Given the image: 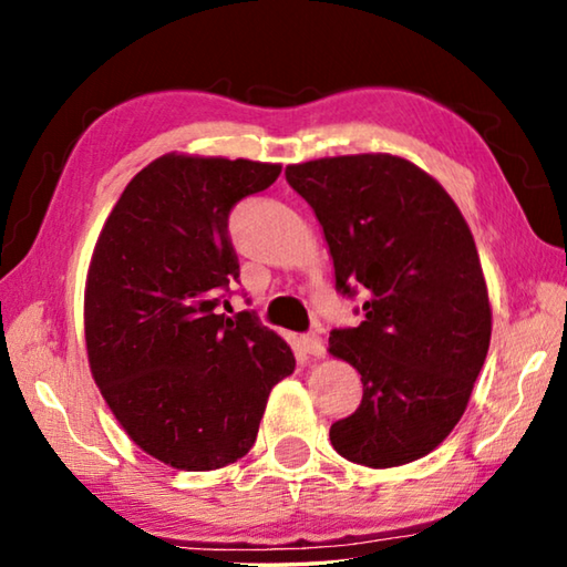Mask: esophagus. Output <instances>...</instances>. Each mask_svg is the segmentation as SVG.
<instances>
[{"mask_svg": "<svg viewBox=\"0 0 567 567\" xmlns=\"http://www.w3.org/2000/svg\"><path fill=\"white\" fill-rule=\"evenodd\" d=\"M300 348L307 354H312V358H322V354H324V342H322L320 334H302Z\"/></svg>", "mask_w": 567, "mask_h": 567, "instance_id": "esophagus-1", "label": "esophagus"}]
</instances>
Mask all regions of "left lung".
I'll return each mask as SVG.
<instances>
[{
  "instance_id": "left-lung-1",
  "label": "left lung",
  "mask_w": 567,
  "mask_h": 567,
  "mask_svg": "<svg viewBox=\"0 0 567 567\" xmlns=\"http://www.w3.org/2000/svg\"><path fill=\"white\" fill-rule=\"evenodd\" d=\"M328 243L334 285L364 287V320L332 330V358L360 372L362 400L330 427L364 467L425 457L453 433L493 332L473 233L453 197L415 162L368 152L287 165Z\"/></svg>"
}]
</instances>
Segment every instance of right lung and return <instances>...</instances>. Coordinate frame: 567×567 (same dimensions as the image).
I'll list each match as a JSON object with an SVG mask.
<instances>
[{
  "label": "right lung",
  "instance_id": "1",
  "mask_svg": "<svg viewBox=\"0 0 567 567\" xmlns=\"http://www.w3.org/2000/svg\"><path fill=\"white\" fill-rule=\"evenodd\" d=\"M282 165L167 152L112 207L84 282L90 372L137 447L205 473L255 445L267 398L295 354L249 312L217 315L237 280L227 219Z\"/></svg>",
  "mask_w": 567,
  "mask_h": 567
}]
</instances>
